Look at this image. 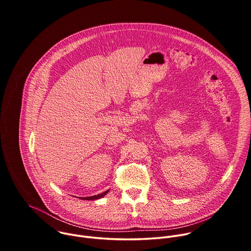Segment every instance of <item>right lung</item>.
<instances>
[{
	"instance_id": "add662e5",
	"label": "right lung",
	"mask_w": 251,
	"mask_h": 251,
	"mask_svg": "<svg viewBox=\"0 0 251 251\" xmlns=\"http://www.w3.org/2000/svg\"><path fill=\"white\" fill-rule=\"evenodd\" d=\"M109 192V190L108 191H106V192H104V193H102V194H99V195H97V196H92V197H86V198H80V199H82V200H86V201H90V200H97V199H100V198H102V197H104L107 193Z\"/></svg>"
}]
</instances>
